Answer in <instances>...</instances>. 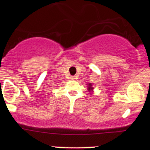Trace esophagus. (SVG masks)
I'll use <instances>...</instances> for the list:
<instances>
[{
	"label": "esophagus",
	"instance_id": "1",
	"mask_svg": "<svg viewBox=\"0 0 150 150\" xmlns=\"http://www.w3.org/2000/svg\"><path fill=\"white\" fill-rule=\"evenodd\" d=\"M71 79H73V80H75V77H71Z\"/></svg>",
	"mask_w": 150,
	"mask_h": 150
}]
</instances>
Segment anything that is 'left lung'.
Wrapping results in <instances>:
<instances>
[{"instance_id":"obj_1","label":"left lung","mask_w":150,"mask_h":150,"mask_svg":"<svg viewBox=\"0 0 150 150\" xmlns=\"http://www.w3.org/2000/svg\"><path fill=\"white\" fill-rule=\"evenodd\" d=\"M87 89H88V90L90 92V91H92L93 90V87H92V83H89L88 85V87H87Z\"/></svg>"}]
</instances>
